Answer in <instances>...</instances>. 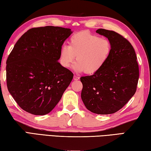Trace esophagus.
I'll return each instance as SVG.
<instances>
[{
    "label": "esophagus",
    "instance_id": "1",
    "mask_svg": "<svg viewBox=\"0 0 151 151\" xmlns=\"http://www.w3.org/2000/svg\"><path fill=\"white\" fill-rule=\"evenodd\" d=\"M80 78V77H78V76H76V75H74V77H73V79L75 81H77V80H78V79Z\"/></svg>",
    "mask_w": 151,
    "mask_h": 151
}]
</instances>
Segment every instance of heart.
Returning <instances> with one entry per match:
<instances>
[{
	"instance_id": "b5f03b06",
	"label": "heart",
	"mask_w": 151,
	"mask_h": 151,
	"mask_svg": "<svg viewBox=\"0 0 151 151\" xmlns=\"http://www.w3.org/2000/svg\"><path fill=\"white\" fill-rule=\"evenodd\" d=\"M69 46L60 47L59 62L65 68H69L75 61L74 70L93 75L101 70L111 53V45L108 40L88 31H81L73 35ZM77 57H76V56Z\"/></svg>"
}]
</instances>
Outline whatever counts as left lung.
Wrapping results in <instances>:
<instances>
[{"mask_svg":"<svg viewBox=\"0 0 151 151\" xmlns=\"http://www.w3.org/2000/svg\"><path fill=\"white\" fill-rule=\"evenodd\" d=\"M96 32L108 39L111 53L101 70L81 77V99L93 113L112 114L122 109L136 92L139 65L133 47L122 36L103 29Z\"/></svg>","mask_w":151,"mask_h":151,"instance_id":"left-lung-1","label":"left lung"}]
</instances>
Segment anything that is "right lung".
Listing matches in <instances>:
<instances>
[{"label": "right lung", "mask_w": 151, "mask_h": 151, "mask_svg": "<svg viewBox=\"0 0 151 151\" xmlns=\"http://www.w3.org/2000/svg\"><path fill=\"white\" fill-rule=\"evenodd\" d=\"M70 29L33 28L20 38L6 60L9 93L24 111L45 115L60 101L73 74L58 63L60 47Z\"/></svg>", "instance_id": "right-lung-1"}]
</instances>
